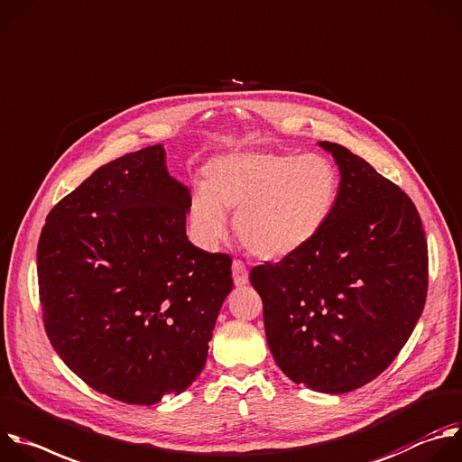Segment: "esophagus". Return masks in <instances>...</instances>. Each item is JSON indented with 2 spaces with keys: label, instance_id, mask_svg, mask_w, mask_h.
Segmentation results:
<instances>
[{
  "label": "esophagus",
  "instance_id": "34e87169",
  "mask_svg": "<svg viewBox=\"0 0 462 462\" xmlns=\"http://www.w3.org/2000/svg\"><path fill=\"white\" fill-rule=\"evenodd\" d=\"M233 281H235V286H236V288H244V286L249 282V271H247V267H245L242 262H238V260L233 262Z\"/></svg>",
  "mask_w": 462,
  "mask_h": 462
}]
</instances>
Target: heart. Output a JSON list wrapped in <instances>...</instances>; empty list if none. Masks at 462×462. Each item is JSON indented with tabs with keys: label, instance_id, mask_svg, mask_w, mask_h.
<instances>
[{
	"label": "heart",
	"instance_id": "obj_1",
	"mask_svg": "<svg viewBox=\"0 0 462 462\" xmlns=\"http://www.w3.org/2000/svg\"><path fill=\"white\" fill-rule=\"evenodd\" d=\"M338 193V169L324 154L231 151L206 163L189 217L200 238L215 242L226 236V213H235L242 245L258 258L279 260L320 235Z\"/></svg>",
	"mask_w": 462,
	"mask_h": 462
}]
</instances>
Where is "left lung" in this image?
Segmentation results:
<instances>
[{
  "label": "left lung",
  "instance_id": "8db88e82",
  "mask_svg": "<svg viewBox=\"0 0 462 462\" xmlns=\"http://www.w3.org/2000/svg\"><path fill=\"white\" fill-rule=\"evenodd\" d=\"M340 171L320 235L249 273L276 365L297 384L347 393L393 362L428 291V245L406 193L346 147L319 142Z\"/></svg>",
  "mask_w": 462,
  "mask_h": 462
}]
</instances>
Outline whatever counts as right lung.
<instances>
[{"mask_svg": "<svg viewBox=\"0 0 462 462\" xmlns=\"http://www.w3.org/2000/svg\"><path fill=\"white\" fill-rule=\"evenodd\" d=\"M189 208L156 143L97 169L49 213L38 244L43 324L92 390L151 406L204 370L231 258L189 242Z\"/></svg>", "mask_w": 462, "mask_h": 462, "instance_id": "right-lung-1", "label": "right lung"}]
</instances>
